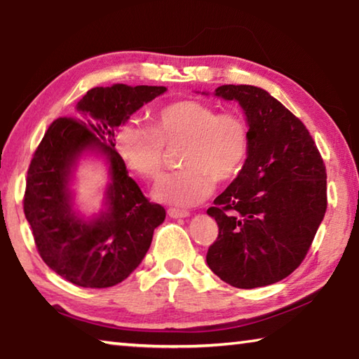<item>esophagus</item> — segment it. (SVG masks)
Returning a JSON list of instances; mask_svg holds the SVG:
<instances>
[{"instance_id":"obj_1","label":"esophagus","mask_w":359,"mask_h":359,"mask_svg":"<svg viewBox=\"0 0 359 359\" xmlns=\"http://www.w3.org/2000/svg\"><path fill=\"white\" fill-rule=\"evenodd\" d=\"M168 215L171 217V218H185V217L190 215V212L180 210V209H169L168 210Z\"/></svg>"}]
</instances>
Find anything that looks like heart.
Returning a JSON list of instances; mask_svg holds the SVG:
<instances>
[{"label": "heart", "instance_id": "b5f03b06", "mask_svg": "<svg viewBox=\"0 0 359 359\" xmlns=\"http://www.w3.org/2000/svg\"><path fill=\"white\" fill-rule=\"evenodd\" d=\"M165 144H184V169L165 174L156 182V201L185 208L208 198L215 182L236 179L250 151V128L234 112H218L208 102L184 100L155 114V128L125 125L117 133V151L133 172L151 180L165 163Z\"/></svg>", "mask_w": 359, "mask_h": 359}]
</instances>
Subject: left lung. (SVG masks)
Here are the masks:
<instances>
[{
  "label": "left lung",
  "mask_w": 359,
  "mask_h": 359,
  "mask_svg": "<svg viewBox=\"0 0 359 359\" xmlns=\"http://www.w3.org/2000/svg\"><path fill=\"white\" fill-rule=\"evenodd\" d=\"M215 96L244 109L250 151L238 177L208 209L218 238L205 261L236 288L266 287L306 258L326 212V168L302 121L266 90L222 85Z\"/></svg>",
  "instance_id": "left-lung-1"
}]
</instances>
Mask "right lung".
Wrapping results in <instances>:
<instances>
[{"mask_svg":"<svg viewBox=\"0 0 359 359\" xmlns=\"http://www.w3.org/2000/svg\"><path fill=\"white\" fill-rule=\"evenodd\" d=\"M165 92L166 87L125 83L88 90L77 102L76 117L53 121L34 151L23 212L42 261L77 287L107 288L123 282L165 222V208L144 196L114 139L117 126ZM95 148L108 158L111 184L102 214L83 221L72 209L69 180L78 156Z\"/></svg>","mask_w":359,"mask_h":359,"instance_id":"1","label":"right lung"}]
</instances>
